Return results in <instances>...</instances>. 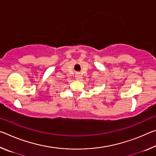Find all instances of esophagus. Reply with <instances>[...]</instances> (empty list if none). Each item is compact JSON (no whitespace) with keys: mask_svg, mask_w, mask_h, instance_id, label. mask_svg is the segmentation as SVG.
Listing matches in <instances>:
<instances>
[{"mask_svg":"<svg viewBox=\"0 0 156 156\" xmlns=\"http://www.w3.org/2000/svg\"><path fill=\"white\" fill-rule=\"evenodd\" d=\"M82 78H83V76H82V75L80 74V73H77V74L76 75V79L77 80H80Z\"/></svg>","mask_w":156,"mask_h":156,"instance_id":"1","label":"esophagus"}]
</instances>
